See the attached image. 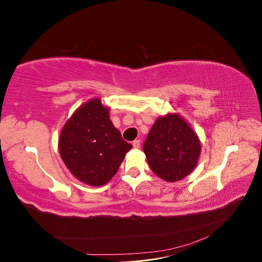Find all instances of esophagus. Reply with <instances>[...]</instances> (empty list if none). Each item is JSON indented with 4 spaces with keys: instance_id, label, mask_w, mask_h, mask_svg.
Here are the masks:
<instances>
[{
    "instance_id": "obj_1",
    "label": "esophagus",
    "mask_w": 262,
    "mask_h": 262,
    "mask_svg": "<svg viewBox=\"0 0 262 262\" xmlns=\"http://www.w3.org/2000/svg\"><path fill=\"white\" fill-rule=\"evenodd\" d=\"M132 144H133V147H134V148H140L141 142H140V140H134Z\"/></svg>"
}]
</instances>
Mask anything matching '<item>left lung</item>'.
I'll use <instances>...</instances> for the list:
<instances>
[{
    "label": "left lung",
    "mask_w": 262,
    "mask_h": 262,
    "mask_svg": "<svg viewBox=\"0 0 262 262\" xmlns=\"http://www.w3.org/2000/svg\"><path fill=\"white\" fill-rule=\"evenodd\" d=\"M147 164L156 176L167 182L184 179L198 164L199 137L178 114L156 119L143 144Z\"/></svg>",
    "instance_id": "obj_1"
}]
</instances>
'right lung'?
<instances>
[{
	"mask_svg": "<svg viewBox=\"0 0 262 262\" xmlns=\"http://www.w3.org/2000/svg\"><path fill=\"white\" fill-rule=\"evenodd\" d=\"M109 109L99 98L86 101L63 125L59 137L63 163L75 178L93 187L106 185L132 148L110 120Z\"/></svg>",
	"mask_w": 262,
	"mask_h": 262,
	"instance_id": "obj_1",
	"label": "right lung"
}]
</instances>
